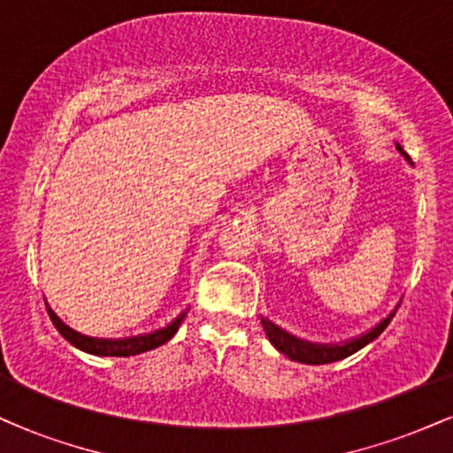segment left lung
I'll return each instance as SVG.
<instances>
[{
	"label": "left lung",
	"mask_w": 453,
	"mask_h": 453,
	"mask_svg": "<svg viewBox=\"0 0 453 453\" xmlns=\"http://www.w3.org/2000/svg\"><path fill=\"white\" fill-rule=\"evenodd\" d=\"M398 150L409 159V155L404 153L403 149L398 147ZM394 315H396V311H392V313H389L386 319L381 321V324H377L375 327H372L371 332H366V334L357 336V339H353V341L342 342V345H313V342H304V341L296 339V336H292V334H288V332H283L279 326L270 324L268 319H262V326H264V332H266L268 341L273 342V345L277 347L280 353H285L289 360L303 362V364H330V362L342 360V357L351 356V353L362 349L364 345H368L371 341H375L377 336L386 330Z\"/></svg>",
	"instance_id": "8db88e82"
}]
</instances>
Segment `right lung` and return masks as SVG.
<instances>
[{"label": "right lung", "instance_id": "obj_1", "mask_svg": "<svg viewBox=\"0 0 453 453\" xmlns=\"http://www.w3.org/2000/svg\"><path fill=\"white\" fill-rule=\"evenodd\" d=\"M49 317L53 321L59 334L64 336L65 341H70L72 345L78 347V349L93 353V356H117V357H127V356H136V353L155 349V347L164 345L168 342L179 330V326L183 324L185 313H180L170 326L161 327V330L150 332V334H140V336H129V339H93V336H85L81 332H74L72 327H67L64 321L57 317L53 311L49 309Z\"/></svg>", "mask_w": 453, "mask_h": 453}]
</instances>
